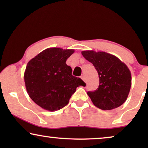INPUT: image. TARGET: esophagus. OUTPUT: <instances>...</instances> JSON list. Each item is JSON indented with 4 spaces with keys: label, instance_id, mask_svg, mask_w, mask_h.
<instances>
[{
    "label": "esophagus",
    "instance_id": "obj_1",
    "mask_svg": "<svg viewBox=\"0 0 148 148\" xmlns=\"http://www.w3.org/2000/svg\"><path fill=\"white\" fill-rule=\"evenodd\" d=\"M81 78H82V79L83 81H84V82H85V77H84V75H82V77H81Z\"/></svg>",
    "mask_w": 148,
    "mask_h": 148
}]
</instances>
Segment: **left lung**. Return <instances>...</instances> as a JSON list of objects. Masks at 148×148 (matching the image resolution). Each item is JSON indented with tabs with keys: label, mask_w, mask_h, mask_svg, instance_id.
<instances>
[{
	"label": "left lung",
	"mask_w": 148,
	"mask_h": 148,
	"mask_svg": "<svg viewBox=\"0 0 148 148\" xmlns=\"http://www.w3.org/2000/svg\"><path fill=\"white\" fill-rule=\"evenodd\" d=\"M82 54L98 73V88L87 93L94 106L104 110L121 106L126 101L131 86V74L127 66L116 56L105 52L86 50Z\"/></svg>",
	"instance_id": "1"
}]
</instances>
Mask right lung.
Wrapping results in <instances>:
<instances>
[{
	"label": "right lung",
	"mask_w": 148,
	"mask_h": 148,
	"mask_svg": "<svg viewBox=\"0 0 148 148\" xmlns=\"http://www.w3.org/2000/svg\"><path fill=\"white\" fill-rule=\"evenodd\" d=\"M75 50L49 48L28 62L24 73L26 90L30 98L46 110H58L68 104L79 86L80 78L72 75L66 60Z\"/></svg>",
	"instance_id": "add662e5"
}]
</instances>
